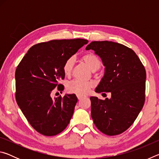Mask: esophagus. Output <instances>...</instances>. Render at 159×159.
Masks as SVG:
<instances>
[{
  "mask_svg": "<svg viewBox=\"0 0 159 159\" xmlns=\"http://www.w3.org/2000/svg\"><path fill=\"white\" fill-rule=\"evenodd\" d=\"M77 98H78V99H79V100H80V99H81L83 98V97L81 96V95H77Z\"/></svg>",
  "mask_w": 159,
  "mask_h": 159,
  "instance_id": "34e87169",
  "label": "esophagus"
}]
</instances>
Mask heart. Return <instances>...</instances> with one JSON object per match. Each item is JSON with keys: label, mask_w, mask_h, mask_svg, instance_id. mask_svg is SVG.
Here are the masks:
<instances>
[{"label": "heart", "mask_w": 159, "mask_h": 159, "mask_svg": "<svg viewBox=\"0 0 159 159\" xmlns=\"http://www.w3.org/2000/svg\"><path fill=\"white\" fill-rule=\"evenodd\" d=\"M81 60L85 63L93 71H95L101 66V61L96 55L92 53L84 54L81 57ZM74 64L73 57L66 60L63 65V72L66 76L71 74ZM93 87V83L91 81H81L79 80H74L69 82L66 86V90L69 93H73L77 95H85L90 92Z\"/></svg>", "instance_id": "1"}]
</instances>
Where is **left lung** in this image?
Listing matches in <instances>:
<instances>
[{"instance_id":"obj_1","label":"left lung","mask_w":159,"mask_h":159,"mask_svg":"<svg viewBox=\"0 0 159 159\" xmlns=\"http://www.w3.org/2000/svg\"><path fill=\"white\" fill-rule=\"evenodd\" d=\"M85 49L95 51L105 66L95 92L111 94L104 100L90 97L91 117L102 133L119 134L130 128L144 106V66L133 50L118 43L93 41Z\"/></svg>"}]
</instances>
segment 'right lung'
<instances>
[{
	"mask_svg": "<svg viewBox=\"0 0 159 159\" xmlns=\"http://www.w3.org/2000/svg\"><path fill=\"white\" fill-rule=\"evenodd\" d=\"M88 41L52 40L34 45L15 71L16 101L31 125L45 136L56 135L69 123L78 101L75 94L52 98L55 88L62 93L63 65Z\"/></svg>",
	"mask_w": 159,
	"mask_h": 159,
	"instance_id": "add662e5",
	"label": "right lung"
}]
</instances>
